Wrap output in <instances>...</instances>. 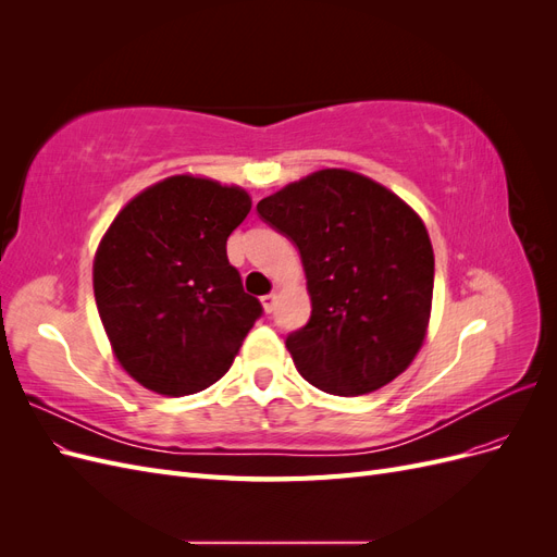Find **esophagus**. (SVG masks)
Here are the masks:
<instances>
[{"instance_id":"1","label":"esophagus","mask_w":557,"mask_h":557,"mask_svg":"<svg viewBox=\"0 0 557 557\" xmlns=\"http://www.w3.org/2000/svg\"><path fill=\"white\" fill-rule=\"evenodd\" d=\"M260 301H262L264 311H267V313H272V311H274V307H276V295H274V293L262 295V297H260Z\"/></svg>"}]
</instances>
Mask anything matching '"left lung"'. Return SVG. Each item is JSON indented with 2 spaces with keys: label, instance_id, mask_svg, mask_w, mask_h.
<instances>
[{
  "label": "left lung",
  "instance_id": "1",
  "mask_svg": "<svg viewBox=\"0 0 557 557\" xmlns=\"http://www.w3.org/2000/svg\"><path fill=\"white\" fill-rule=\"evenodd\" d=\"M297 250L311 318L285 336L297 372L323 393L356 397L399 376L423 346L434 252L418 213L381 183L320 170L258 201Z\"/></svg>",
  "mask_w": 557,
  "mask_h": 557
}]
</instances>
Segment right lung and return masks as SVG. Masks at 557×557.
Instances as JSON below:
<instances>
[{
    "label": "right lung",
    "mask_w": 557,
    "mask_h": 557,
    "mask_svg": "<svg viewBox=\"0 0 557 557\" xmlns=\"http://www.w3.org/2000/svg\"><path fill=\"white\" fill-rule=\"evenodd\" d=\"M248 211L237 185L183 174L139 193L107 230L92 264L97 311L113 356L148 391H205L262 315L225 248Z\"/></svg>",
    "instance_id": "obj_1"
}]
</instances>
